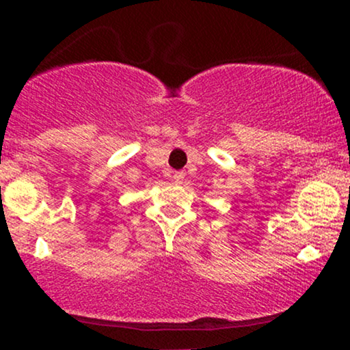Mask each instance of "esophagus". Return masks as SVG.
<instances>
[{
    "label": "esophagus",
    "mask_w": 350,
    "mask_h": 350,
    "mask_svg": "<svg viewBox=\"0 0 350 350\" xmlns=\"http://www.w3.org/2000/svg\"><path fill=\"white\" fill-rule=\"evenodd\" d=\"M172 178H174V183H178V184H180L184 180V172H174V176H172Z\"/></svg>",
    "instance_id": "1"
}]
</instances>
